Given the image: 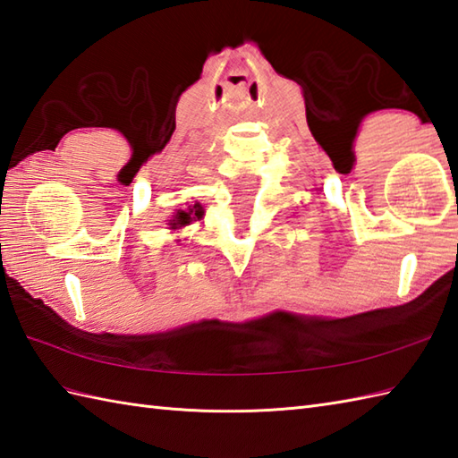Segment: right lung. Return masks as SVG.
I'll return each mask as SVG.
<instances>
[{
    "label": "right lung",
    "mask_w": 458,
    "mask_h": 458,
    "mask_svg": "<svg viewBox=\"0 0 458 458\" xmlns=\"http://www.w3.org/2000/svg\"><path fill=\"white\" fill-rule=\"evenodd\" d=\"M201 217H203V208H201L199 201H196L194 206H188L186 209H178L174 219H170V223H168L170 227H168V229L178 231V229H182V227L190 225L191 221H199Z\"/></svg>",
    "instance_id": "obj_1"
}]
</instances>
